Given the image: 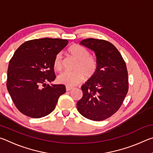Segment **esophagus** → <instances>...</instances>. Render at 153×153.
<instances>
[{
	"instance_id": "1",
	"label": "esophagus",
	"mask_w": 153,
	"mask_h": 153,
	"mask_svg": "<svg viewBox=\"0 0 153 153\" xmlns=\"http://www.w3.org/2000/svg\"><path fill=\"white\" fill-rule=\"evenodd\" d=\"M72 89H73V88L72 87L68 86H66V91H70V90H71Z\"/></svg>"
}]
</instances>
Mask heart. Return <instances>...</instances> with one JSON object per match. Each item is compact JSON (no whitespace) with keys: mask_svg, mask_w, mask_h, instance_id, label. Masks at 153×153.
<instances>
[{"mask_svg":"<svg viewBox=\"0 0 153 153\" xmlns=\"http://www.w3.org/2000/svg\"><path fill=\"white\" fill-rule=\"evenodd\" d=\"M69 55L77 64L73 72H63L58 76V82L68 86H76L82 81L83 77L89 78L94 75L97 69V63L95 59L90 56L89 52L86 48L78 45H73L67 50ZM53 66L56 71L62 69V56L57 54L53 62Z\"/></svg>","mask_w":153,"mask_h":153,"instance_id":"1","label":"heart"}]
</instances>
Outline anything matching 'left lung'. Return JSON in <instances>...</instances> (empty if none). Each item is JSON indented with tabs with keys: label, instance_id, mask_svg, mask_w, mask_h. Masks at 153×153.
I'll list each match as a JSON object with an SVG mask.
<instances>
[{
	"label": "left lung",
	"instance_id": "obj_1",
	"mask_svg": "<svg viewBox=\"0 0 153 153\" xmlns=\"http://www.w3.org/2000/svg\"><path fill=\"white\" fill-rule=\"evenodd\" d=\"M79 44L94 52L97 69L82 86L83 97L77 102V108L88 120H104L117 112L128 93L126 65L120 52L108 41L88 38Z\"/></svg>",
	"mask_w": 153,
	"mask_h": 153
}]
</instances>
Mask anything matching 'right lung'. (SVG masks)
Segmentation results:
<instances>
[{
	"label": "right lung",
	"mask_w": 153,
	"mask_h": 153,
	"mask_svg": "<svg viewBox=\"0 0 153 153\" xmlns=\"http://www.w3.org/2000/svg\"><path fill=\"white\" fill-rule=\"evenodd\" d=\"M67 44V40L59 38L34 39L22 44L15 52L9 61L7 88L15 107L25 115H48L65 92L64 85L46 83L56 78L54 59Z\"/></svg>",
	"instance_id": "right-lung-1"
}]
</instances>
